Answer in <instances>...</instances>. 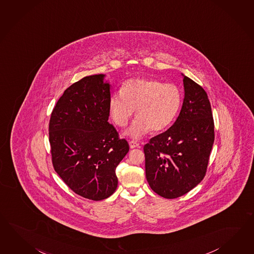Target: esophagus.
Here are the masks:
<instances>
[{
  "mask_svg": "<svg viewBox=\"0 0 254 254\" xmlns=\"http://www.w3.org/2000/svg\"><path fill=\"white\" fill-rule=\"evenodd\" d=\"M129 144H130V147L131 148V149H132V148H136L139 146V143L135 142V141H130V142H129Z\"/></svg>",
  "mask_w": 254,
  "mask_h": 254,
  "instance_id": "34e87169",
  "label": "esophagus"
}]
</instances>
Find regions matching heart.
<instances>
[{
	"label": "heart",
	"mask_w": 254,
	"mask_h": 254,
	"mask_svg": "<svg viewBox=\"0 0 254 254\" xmlns=\"http://www.w3.org/2000/svg\"><path fill=\"white\" fill-rule=\"evenodd\" d=\"M182 94L173 83L161 82L153 78L129 79L122 90L111 95L109 111L114 124L125 127L136 109L137 118L126 131L139 139L152 129L165 130L175 120L181 106Z\"/></svg>",
	"instance_id": "heart-1"
}]
</instances>
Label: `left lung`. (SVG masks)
I'll return each instance as SVG.
<instances>
[{
    "instance_id": "1",
    "label": "left lung",
    "mask_w": 254,
    "mask_h": 254,
    "mask_svg": "<svg viewBox=\"0 0 254 254\" xmlns=\"http://www.w3.org/2000/svg\"><path fill=\"white\" fill-rule=\"evenodd\" d=\"M185 99L176 123L143 146L149 186L165 198L187 194L206 176L215 139L205 89L184 76Z\"/></svg>"
}]
</instances>
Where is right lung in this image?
<instances>
[{"mask_svg":"<svg viewBox=\"0 0 254 254\" xmlns=\"http://www.w3.org/2000/svg\"><path fill=\"white\" fill-rule=\"evenodd\" d=\"M103 77H83L65 89L48 127L55 171L73 192L96 201L115 192L116 168L130 148L108 123L111 92Z\"/></svg>","mask_w":254,"mask_h":254,"instance_id":"add662e5","label":"right lung"}]
</instances>
